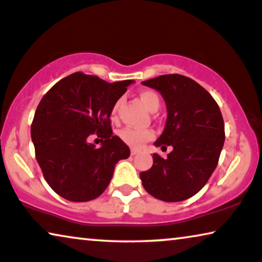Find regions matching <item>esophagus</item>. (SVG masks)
Returning a JSON list of instances; mask_svg holds the SVG:
<instances>
[{"label":"esophagus","instance_id":"34e87169","mask_svg":"<svg viewBox=\"0 0 262 262\" xmlns=\"http://www.w3.org/2000/svg\"><path fill=\"white\" fill-rule=\"evenodd\" d=\"M138 152H139V149H137V148H132V149H130V155H132V156L138 155Z\"/></svg>","mask_w":262,"mask_h":262}]
</instances>
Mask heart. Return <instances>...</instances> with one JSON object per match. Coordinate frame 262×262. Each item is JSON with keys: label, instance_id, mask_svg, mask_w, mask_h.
I'll return each mask as SVG.
<instances>
[{"label": "heart", "instance_id": "b5f03b06", "mask_svg": "<svg viewBox=\"0 0 262 262\" xmlns=\"http://www.w3.org/2000/svg\"><path fill=\"white\" fill-rule=\"evenodd\" d=\"M139 98H140L146 109L151 111V113H156V111L159 109L160 98L155 91H149V90L141 91V92L139 93ZM120 105H121V100H117V102L114 104L113 109H111V116L113 117L116 116ZM152 137H153V133L151 130H148V129H137V128L127 127V128H123L120 132L121 140L123 141L124 144H127L135 148L141 147L146 141H148L149 139H152Z\"/></svg>", "mask_w": 262, "mask_h": 262}]
</instances>
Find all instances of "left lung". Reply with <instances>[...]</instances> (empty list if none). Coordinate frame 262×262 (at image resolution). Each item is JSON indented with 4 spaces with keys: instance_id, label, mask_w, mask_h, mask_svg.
Wrapping results in <instances>:
<instances>
[{
    "instance_id": "8db88e82",
    "label": "left lung",
    "mask_w": 262,
    "mask_h": 262,
    "mask_svg": "<svg viewBox=\"0 0 262 262\" xmlns=\"http://www.w3.org/2000/svg\"><path fill=\"white\" fill-rule=\"evenodd\" d=\"M142 85L160 92L166 104L165 128L155 145L172 147L165 159L153 155L151 169L140 173L142 186L159 200H187L217 167L225 140L221 109L204 87L187 76L160 75Z\"/></svg>"
}]
</instances>
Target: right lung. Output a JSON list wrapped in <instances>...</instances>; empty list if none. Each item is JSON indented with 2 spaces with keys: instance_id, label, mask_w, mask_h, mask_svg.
Segmentation results:
<instances>
[{
  "instance_id": "1",
  "label": "right lung",
  "mask_w": 262,
  "mask_h": 262,
  "mask_svg": "<svg viewBox=\"0 0 262 262\" xmlns=\"http://www.w3.org/2000/svg\"><path fill=\"white\" fill-rule=\"evenodd\" d=\"M132 82L109 83L76 72L41 98L31 138L44 179L56 194L74 202L98 198L109 186L118 160L130 155L113 134L110 115ZM92 135L101 138L99 149L88 142Z\"/></svg>"
}]
</instances>
